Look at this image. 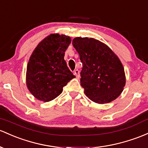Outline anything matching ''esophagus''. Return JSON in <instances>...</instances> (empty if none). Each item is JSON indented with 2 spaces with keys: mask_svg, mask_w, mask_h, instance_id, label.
Segmentation results:
<instances>
[{
  "mask_svg": "<svg viewBox=\"0 0 148 148\" xmlns=\"http://www.w3.org/2000/svg\"><path fill=\"white\" fill-rule=\"evenodd\" d=\"M74 75L77 77V78L79 79V71L78 70V69H76V70H74Z\"/></svg>",
  "mask_w": 148,
  "mask_h": 148,
  "instance_id": "esophagus-1",
  "label": "esophagus"
}]
</instances>
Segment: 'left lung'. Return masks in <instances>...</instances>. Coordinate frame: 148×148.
Instances as JSON below:
<instances>
[{"label": "left lung", "mask_w": 148, "mask_h": 148, "mask_svg": "<svg viewBox=\"0 0 148 148\" xmlns=\"http://www.w3.org/2000/svg\"><path fill=\"white\" fill-rule=\"evenodd\" d=\"M72 44L83 64L81 86L86 95L98 104L117 98L126 84L124 68L118 56L108 45L93 38L77 37Z\"/></svg>", "instance_id": "8db88e82"}]
</instances>
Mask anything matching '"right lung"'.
<instances>
[{
	"label": "right lung",
	"instance_id": "1",
	"mask_svg": "<svg viewBox=\"0 0 148 148\" xmlns=\"http://www.w3.org/2000/svg\"><path fill=\"white\" fill-rule=\"evenodd\" d=\"M71 41L67 36L52 34L43 38L31 55L26 83L31 93L40 101L54 100L62 93L63 87L75 78L64 60Z\"/></svg>",
	"mask_w": 148,
	"mask_h": 148
}]
</instances>
